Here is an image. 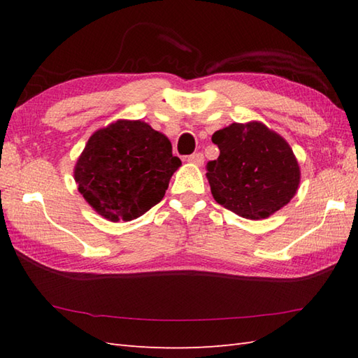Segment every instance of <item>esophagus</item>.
Returning <instances> with one entry per match:
<instances>
[{"mask_svg": "<svg viewBox=\"0 0 358 358\" xmlns=\"http://www.w3.org/2000/svg\"><path fill=\"white\" fill-rule=\"evenodd\" d=\"M187 162H189V163H194V164H199V166H201V164L204 163V155L201 154V152H195V154H192V155H189V157H187Z\"/></svg>", "mask_w": 358, "mask_h": 358, "instance_id": "1", "label": "esophagus"}]
</instances>
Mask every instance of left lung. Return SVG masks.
Masks as SVG:
<instances>
[{"instance_id":"left-lung-1","label":"left lung","mask_w":358,"mask_h":358,"mask_svg":"<svg viewBox=\"0 0 358 358\" xmlns=\"http://www.w3.org/2000/svg\"><path fill=\"white\" fill-rule=\"evenodd\" d=\"M220 149L206 164L218 204L250 220L272 215L291 201L300 167L289 144L262 123H234L212 135Z\"/></svg>"}]
</instances>
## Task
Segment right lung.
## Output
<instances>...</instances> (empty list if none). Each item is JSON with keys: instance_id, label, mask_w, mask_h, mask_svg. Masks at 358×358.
Here are the masks:
<instances>
[{"instance_id": "right-lung-1", "label": "right lung", "mask_w": 358, "mask_h": 358, "mask_svg": "<svg viewBox=\"0 0 358 358\" xmlns=\"http://www.w3.org/2000/svg\"><path fill=\"white\" fill-rule=\"evenodd\" d=\"M180 164L167 136L143 121L120 120L90 136L75 181L98 214L131 222L163 200Z\"/></svg>"}]
</instances>
